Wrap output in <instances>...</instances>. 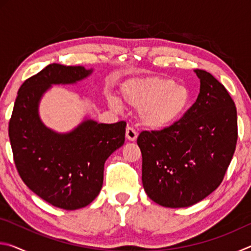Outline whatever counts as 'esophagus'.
<instances>
[{
  "instance_id": "1",
  "label": "esophagus",
  "mask_w": 251,
  "mask_h": 251,
  "mask_svg": "<svg viewBox=\"0 0 251 251\" xmlns=\"http://www.w3.org/2000/svg\"><path fill=\"white\" fill-rule=\"evenodd\" d=\"M126 138L130 142L136 141V138H137V131H136L133 127L128 126L126 128Z\"/></svg>"
}]
</instances>
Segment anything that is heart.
<instances>
[{
    "label": "heart",
    "instance_id": "b5f03b06",
    "mask_svg": "<svg viewBox=\"0 0 251 251\" xmlns=\"http://www.w3.org/2000/svg\"><path fill=\"white\" fill-rule=\"evenodd\" d=\"M122 99L134 108H139V118L151 129L161 130L173 126L184 115L190 104V92L174 79L151 76L128 79L122 85ZM113 107L120 104L109 100Z\"/></svg>",
    "mask_w": 251,
    "mask_h": 251
}]
</instances>
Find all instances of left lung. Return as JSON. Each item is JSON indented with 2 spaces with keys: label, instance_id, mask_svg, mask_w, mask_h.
Segmentation results:
<instances>
[{
  "label": "left lung",
  "instance_id": "1",
  "mask_svg": "<svg viewBox=\"0 0 251 251\" xmlns=\"http://www.w3.org/2000/svg\"><path fill=\"white\" fill-rule=\"evenodd\" d=\"M195 73L201 92L192 107L173 126L144 130L137 138L144 189L168 208L189 207L217 189L236 150L235 103L210 73Z\"/></svg>",
  "mask_w": 251,
  "mask_h": 251
}]
</instances>
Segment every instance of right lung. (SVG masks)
<instances>
[{
  "instance_id": "add662e5",
  "label": "right lung",
  "mask_w": 251,
  "mask_h": 251,
  "mask_svg": "<svg viewBox=\"0 0 251 251\" xmlns=\"http://www.w3.org/2000/svg\"><path fill=\"white\" fill-rule=\"evenodd\" d=\"M92 70L50 64L21 85L8 123L16 169L33 193L55 207L75 210L100 194L106 159L125 142L126 122L84 121L66 134L55 133L39 116L41 97L52 84H73Z\"/></svg>"
}]
</instances>
